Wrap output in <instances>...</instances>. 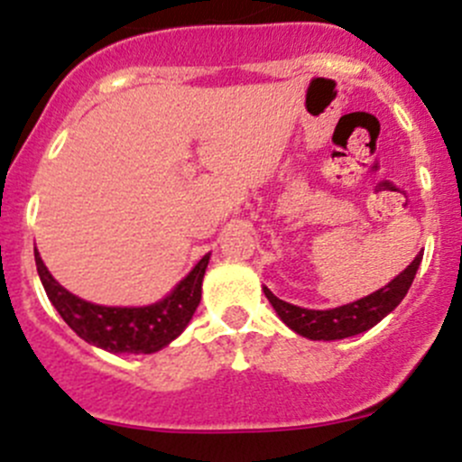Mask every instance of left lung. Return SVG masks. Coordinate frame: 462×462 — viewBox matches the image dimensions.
<instances>
[{
  "mask_svg": "<svg viewBox=\"0 0 462 462\" xmlns=\"http://www.w3.org/2000/svg\"><path fill=\"white\" fill-rule=\"evenodd\" d=\"M420 261H423V254L416 256L385 288L376 290V292L365 296V299H358L354 303L341 305V308L334 310L299 308V305L276 299L268 288H263V292L268 296L272 308L276 310L281 320L290 329H294L296 334H300L305 338H312V341H338V338L356 337V334L367 332L378 320L385 319L405 299Z\"/></svg>",
  "mask_w": 462,
  "mask_h": 462,
  "instance_id": "left-lung-1",
  "label": "left lung"
}]
</instances>
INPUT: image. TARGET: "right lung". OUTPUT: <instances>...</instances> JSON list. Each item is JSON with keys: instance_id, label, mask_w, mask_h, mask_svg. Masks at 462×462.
I'll use <instances>...</instances> for the list:
<instances>
[{"instance_id": "right-lung-1", "label": "right lung", "mask_w": 462, "mask_h": 462, "mask_svg": "<svg viewBox=\"0 0 462 462\" xmlns=\"http://www.w3.org/2000/svg\"><path fill=\"white\" fill-rule=\"evenodd\" d=\"M208 261L210 254L203 256L190 274L157 303L145 308H106V305L88 303L61 288L43 265L35 247L39 279L61 319L86 343L113 354H152L174 341L190 323L194 310L201 300V283Z\"/></svg>"}]
</instances>
